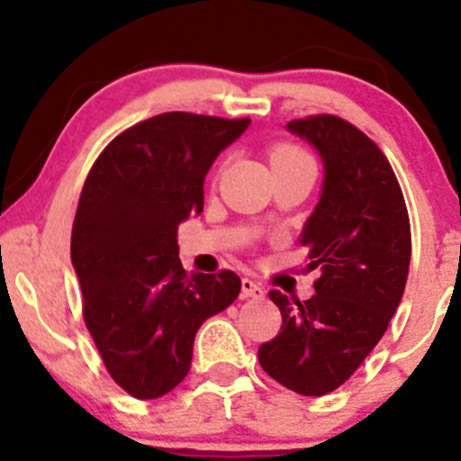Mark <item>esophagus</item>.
Segmentation results:
<instances>
[{"mask_svg": "<svg viewBox=\"0 0 461 461\" xmlns=\"http://www.w3.org/2000/svg\"><path fill=\"white\" fill-rule=\"evenodd\" d=\"M262 299L264 297V288L258 282H253V279L245 277L242 279V299Z\"/></svg>", "mask_w": 461, "mask_h": 461, "instance_id": "34e87169", "label": "esophagus"}]
</instances>
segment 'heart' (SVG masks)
Wrapping results in <instances>:
<instances>
[{
  "label": "heart",
  "instance_id": "obj_1",
  "mask_svg": "<svg viewBox=\"0 0 461 461\" xmlns=\"http://www.w3.org/2000/svg\"><path fill=\"white\" fill-rule=\"evenodd\" d=\"M271 164L275 171H297V168H310L316 171L314 158L308 149L294 145V142H277L271 147Z\"/></svg>",
  "mask_w": 461,
  "mask_h": 461
}]
</instances>
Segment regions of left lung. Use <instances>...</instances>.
Wrapping results in <instances>:
<instances>
[{"instance_id": "1", "label": "left lung", "mask_w": 461, "mask_h": 461, "mask_svg": "<svg viewBox=\"0 0 461 461\" xmlns=\"http://www.w3.org/2000/svg\"><path fill=\"white\" fill-rule=\"evenodd\" d=\"M325 162L319 205L301 234L308 268H319L314 297L271 290L282 330L258 348L260 366L293 393L330 394L382 340L403 297L411 231L403 190L384 151L336 114L294 119Z\"/></svg>"}]
</instances>
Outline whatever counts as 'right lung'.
Instances as JSON below:
<instances>
[{
    "mask_svg": "<svg viewBox=\"0 0 461 461\" xmlns=\"http://www.w3.org/2000/svg\"><path fill=\"white\" fill-rule=\"evenodd\" d=\"M249 119L164 113L105 145L71 231L82 314L105 370L136 399L171 393L190 370L194 333L240 293V277L186 273L177 227L203 210V177Z\"/></svg>",
    "mask_w": 461,
    "mask_h": 461,
    "instance_id": "obj_1",
    "label": "right lung"
}]
</instances>
